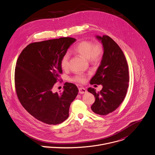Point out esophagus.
<instances>
[{"label":"esophagus","instance_id":"esophagus-1","mask_svg":"<svg viewBox=\"0 0 155 155\" xmlns=\"http://www.w3.org/2000/svg\"><path fill=\"white\" fill-rule=\"evenodd\" d=\"M78 90H79V93L81 94H84V93H86L87 92L86 89L85 88H84V87H80L78 89Z\"/></svg>","mask_w":155,"mask_h":155}]
</instances>
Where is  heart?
Returning <instances> with one entry per match:
<instances>
[{
    "label": "heart",
    "mask_w": 155,
    "mask_h": 155,
    "mask_svg": "<svg viewBox=\"0 0 155 155\" xmlns=\"http://www.w3.org/2000/svg\"><path fill=\"white\" fill-rule=\"evenodd\" d=\"M74 51L89 61L94 63H99L102 60L104 55L103 46L100 43H94L92 41L84 40L79 42L74 48ZM69 55L68 53L64 54L60 60V66L63 70H67L69 68ZM72 80L78 83H84L86 77L84 74L78 73L75 74Z\"/></svg>",
    "instance_id": "heart-1"
}]
</instances>
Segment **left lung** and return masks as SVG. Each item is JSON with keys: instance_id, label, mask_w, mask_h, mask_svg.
<instances>
[{"instance_id": "8db88e82", "label": "left lung", "mask_w": 155, "mask_h": 155, "mask_svg": "<svg viewBox=\"0 0 155 155\" xmlns=\"http://www.w3.org/2000/svg\"><path fill=\"white\" fill-rule=\"evenodd\" d=\"M104 48V55L96 74L91 78V84H101L103 89L96 92L94 88L87 91L95 101L91 106L92 111L106 115L115 110L123 101L129 81V68L124 54L118 44L109 36L97 35Z\"/></svg>"}]
</instances>
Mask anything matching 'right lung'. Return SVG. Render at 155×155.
Here are the masks:
<instances>
[{
	"label": "right lung",
	"mask_w": 155,
	"mask_h": 155,
	"mask_svg": "<svg viewBox=\"0 0 155 155\" xmlns=\"http://www.w3.org/2000/svg\"><path fill=\"white\" fill-rule=\"evenodd\" d=\"M75 41L74 38L61 37L32 43L17 60L14 81L17 97L29 114L47 124L65 121L78 93L76 85L71 83H64L63 92H52L62 74L60 60Z\"/></svg>",
	"instance_id": "add662e5"
}]
</instances>
